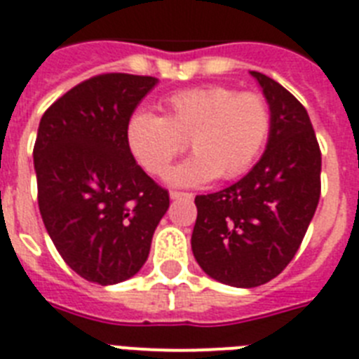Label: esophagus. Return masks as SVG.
<instances>
[{"instance_id":"obj_1","label":"esophagus","mask_w":359,"mask_h":359,"mask_svg":"<svg viewBox=\"0 0 359 359\" xmlns=\"http://www.w3.org/2000/svg\"><path fill=\"white\" fill-rule=\"evenodd\" d=\"M170 198H172V200H191V198H193V194H191V193H180V191H172Z\"/></svg>"}]
</instances>
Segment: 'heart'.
I'll return each mask as SVG.
<instances>
[{"mask_svg": "<svg viewBox=\"0 0 359 359\" xmlns=\"http://www.w3.org/2000/svg\"><path fill=\"white\" fill-rule=\"evenodd\" d=\"M165 116L137 111L126 126L130 151L148 174L161 176L185 150L194 154L168 174L177 187H198L245 174L272 130L271 105L254 93L209 85L177 90L163 102Z\"/></svg>", "mask_w": 359, "mask_h": 359, "instance_id": "heart-1", "label": "heart"}]
</instances>
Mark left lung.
I'll return each mask as SVG.
<instances>
[{"instance_id": "8db88e82", "label": "left lung", "mask_w": 359, "mask_h": 359, "mask_svg": "<svg viewBox=\"0 0 359 359\" xmlns=\"http://www.w3.org/2000/svg\"><path fill=\"white\" fill-rule=\"evenodd\" d=\"M271 105L272 130L243 180L194 198L191 237L202 271L233 287H257L289 265L320 198V150L304 105L265 74L250 72Z\"/></svg>"}]
</instances>
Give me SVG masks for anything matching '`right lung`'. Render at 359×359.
<instances>
[{"label": "right lung", "mask_w": 359, "mask_h": 359, "mask_svg": "<svg viewBox=\"0 0 359 359\" xmlns=\"http://www.w3.org/2000/svg\"><path fill=\"white\" fill-rule=\"evenodd\" d=\"M156 85L150 76L102 74L40 118L33 148L40 215L66 265L100 285L140 271L170 205L126 140L128 120Z\"/></svg>", "instance_id": "1"}]
</instances>
